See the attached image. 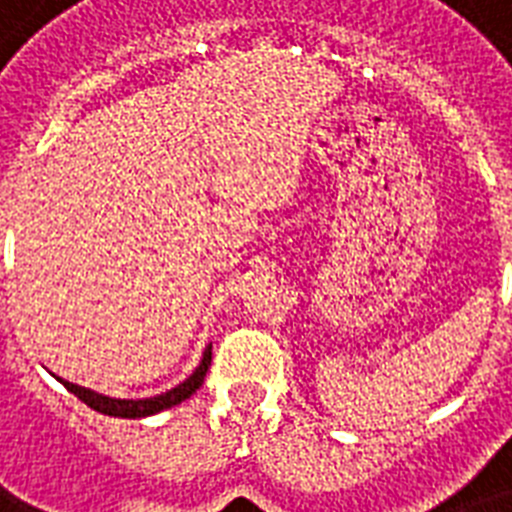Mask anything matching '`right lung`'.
Masks as SVG:
<instances>
[{"instance_id":"right-lung-1","label":"right lung","mask_w":512,"mask_h":512,"mask_svg":"<svg viewBox=\"0 0 512 512\" xmlns=\"http://www.w3.org/2000/svg\"><path fill=\"white\" fill-rule=\"evenodd\" d=\"M212 364V345H207L204 356H201V364L193 369V374L188 380H183L177 388L167 390V393H159L154 398H108L103 393H95L90 388H82V385H74L68 380H58L66 385V390H71L79 401L95 409L100 414H108V417H127V420H138V417H151L156 412H164L170 406L183 404L185 398H191L196 390L201 388V382L207 377V369Z\"/></svg>"}]
</instances>
